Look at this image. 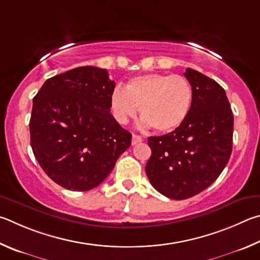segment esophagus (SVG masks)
Wrapping results in <instances>:
<instances>
[{
	"label": "esophagus",
	"instance_id": "1",
	"mask_svg": "<svg viewBox=\"0 0 260 260\" xmlns=\"http://www.w3.org/2000/svg\"><path fill=\"white\" fill-rule=\"evenodd\" d=\"M143 140V138L140 137V136H138V135H133V145H136V144H138V143H140Z\"/></svg>",
	"mask_w": 260,
	"mask_h": 260
}]
</instances>
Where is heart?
Returning <instances> with one entry per match:
<instances>
[{"mask_svg":"<svg viewBox=\"0 0 260 260\" xmlns=\"http://www.w3.org/2000/svg\"><path fill=\"white\" fill-rule=\"evenodd\" d=\"M193 103V88L181 75L149 73L135 76L124 89L116 86L109 104L115 120L125 124L140 111L145 124L158 134L172 133L184 124Z\"/></svg>","mask_w":260,"mask_h":260,"instance_id":"obj_1","label":"heart"}]
</instances>
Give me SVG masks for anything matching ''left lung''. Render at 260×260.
I'll list each match as a JSON object with an SVG mask.
<instances>
[{
    "label": "left lung",
    "instance_id": "left-lung-1",
    "mask_svg": "<svg viewBox=\"0 0 260 260\" xmlns=\"http://www.w3.org/2000/svg\"><path fill=\"white\" fill-rule=\"evenodd\" d=\"M184 75L193 88L189 115L177 130L148 138L152 155L145 168L153 187L174 200L208 188L226 167L233 143L234 117L225 90L192 68Z\"/></svg>",
    "mask_w": 260,
    "mask_h": 260
}]
</instances>
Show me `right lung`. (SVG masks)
Here are the masks:
<instances>
[{"label": "right lung", "mask_w": 260, "mask_h": 260, "mask_svg": "<svg viewBox=\"0 0 260 260\" xmlns=\"http://www.w3.org/2000/svg\"><path fill=\"white\" fill-rule=\"evenodd\" d=\"M115 82L104 68L77 67L48 79L33 99L30 146L61 187L84 192L102 184L131 145L111 114Z\"/></svg>", "instance_id": "add662e5"}]
</instances>
